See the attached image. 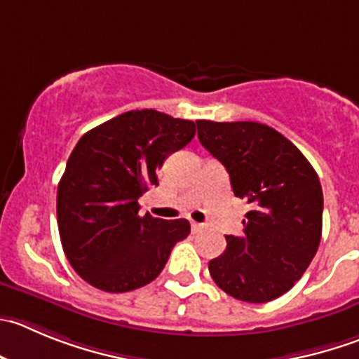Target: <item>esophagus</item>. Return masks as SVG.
<instances>
[{
	"label": "esophagus",
	"mask_w": 359,
	"mask_h": 359,
	"mask_svg": "<svg viewBox=\"0 0 359 359\" xmlns=\"http://www.w3.org/2000/svg\"><path fill=\"white\" fill-rule=\"evenodd\" d=\"M204 229H206V225L197 224V222H192V231H194V233H201V231H204Z\"/></svg>",
	"instance_id": "obj_1"
}]
</instances>
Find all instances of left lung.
<instances>
[{"label": "left lung", "mask_w": 359, "mask_h": 359, "mask_svg": "<svg viewBox=\"0 0 359 359\" xmlns=\"http://www.w3.org/2000/svg\"><path fill=\"white\" fill-rule=\"evenodd\" d=\"M199 141L220 160L234 196L247 201L241 236L211 259L215 284L233 298L266 303L302 278L319 248L323 189L303 153L255 121H197Z\"/></svg>", "instance_id": "1"}]
</instances>
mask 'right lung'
Segmentation results:
<instances>
[{
	"instance_id": "add662e5",
	"label": "right lung",
	"mask_w": 359,
	"mask_h": 359,
	"mask_svg": "<svg viewBox=\"0 0 359 359\" xmlns=\"http://www.w3.org/2000/svg\"><path fill=\"white\" fill-rule=\"evenodd\" d=\"M196 135V123L142 109L86 132L57 185V229L75 273L105 292H126L160 275L185 218L139 215V197L158 185L156 170Z\"/></svg>"
}]
</instances>
